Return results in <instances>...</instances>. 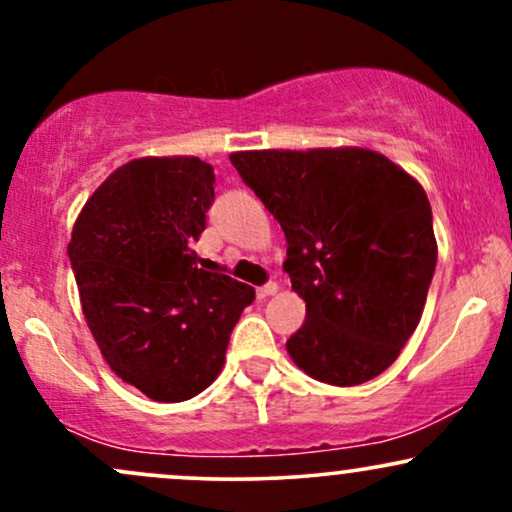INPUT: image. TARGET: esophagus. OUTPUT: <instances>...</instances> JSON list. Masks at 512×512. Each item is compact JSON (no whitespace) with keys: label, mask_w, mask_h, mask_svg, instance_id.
<instances>
[{"label":"esophagus","mask_w":512,"mask_h":512,"mask_svg":"<svg viewBox=\"0 0 512 512\" xmlns=\"http://www.w3.org/2000/svg\"><path fill=\"white\" fill-rule=\"evenodd\" d=\"M279 291V286L274 284V281H269V284H264V286H260V289H257V298H269V296H274V293Z\"/></svg>","instance_id":"obj_1"}]
</instances>
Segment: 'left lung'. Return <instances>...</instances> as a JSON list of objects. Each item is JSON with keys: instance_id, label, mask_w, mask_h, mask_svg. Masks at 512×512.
Masks as SVG:
<instances>
[{"instance_id": "obj_1", "label": "left lung", "mask_w": 512, "mask_h": 512, "mask_svg": "<svg viewBox=\"0 0 512 512\" xmlns=\"http://www.w3.org/2000/svg\"><path fill=\"white\" fill-rule=\"evenodd\" d=\"M231 163L284 228L305 322L286 342L327 385L373 380L419 325L438 245L424 187L361 146L236 151Z\"/></svg>"}]
</instances>
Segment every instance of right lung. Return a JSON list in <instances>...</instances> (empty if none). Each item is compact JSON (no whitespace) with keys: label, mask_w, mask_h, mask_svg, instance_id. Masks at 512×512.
Segmentation results:
<instances>
[{"label":"right lung","mask_w":512,"mask_h":512,"mask_svg":"<svg viewBox=\"0 0 512 512\" xmlns=\"http://www.w3.org/2000/svg\"><path fill=\"white\" fill-rule=\"evenodd\" d=\"M214 168L197 156L134 158L110 173L74 223L69 260L81 310L117 378L154 402L214 383L255 289L197 267Z\"/></svg>","instance_id":"add662e5"}]
</instances>
